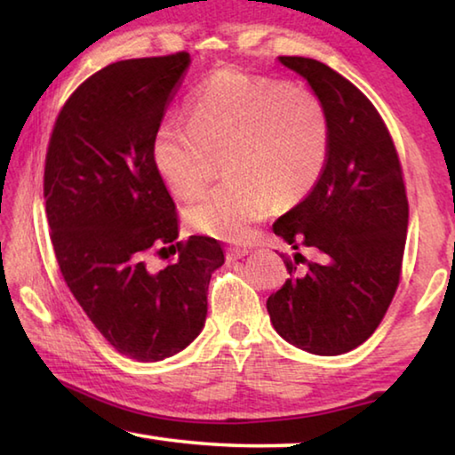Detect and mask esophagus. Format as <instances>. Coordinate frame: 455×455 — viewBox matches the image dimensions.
<instances>
[{
  "label": "esophagus",
  "instance_id": "esophagus-1",
  "mask_svg": "<svg viewBox=\"0 0 455 455\" xmlns=\"http://www.w3.org/2000/svg\"><path fill=\"white\" fill-rule=\"evenodd\" d=\"M249 252H251L249 249H228L227 257H228V260H238V259H244Z\"/></svg>",
  "mask_w": 455,
  "mask_h": 455
}]
</instances>
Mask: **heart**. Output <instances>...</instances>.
<instances>
[{
	"mask_svg": "<svg viewBox=\"0 0 455 455\" xmlns=\"http://www.w3.org/2000/svg\"><path fill=\"white\" fill-rule=\"evenodd\" d=\"M230 176L187 209V222L227 243H246L275 206L292 204L319 182L329 156L321 100L301 86L219 72L188 100V122L164 120L152 136V163L168 190L195 198L214 154Z\"/></svg>",
	"mask_w": 455,
	"mask_h": 455,
	"instance_id": "b5f03b06",
	"label": "heart"
}]
</instances>
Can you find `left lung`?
<instances>
[{
    "label": "left lung",
    "instance_id": "8db88e82",
    "mask_svg": "<svg viewBox=\"0 0 455 455\" xmlns=\"http://www.w3.org/2000/svg\"><path fill=\"white\" fill-rule=\"evenodd\" d=\"M309 84L329 120V156L319 182L275 220L292 249L321 252L284 259L291 279L267 311L276 333L315 355H341L365 343L395 295L407 233V196L394 140L375 106L341 74L311 58L281 56Z\"/></svg>",
    "mask_w": 455,
    "mask_h": 455
}]
</instances>
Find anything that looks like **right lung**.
I'll use <instances>...</instances> for the list:
<instances>
[{"label": "right lung", "instance_id": "1", "mask_svg": "<svg viewBox=\"0 0 455 455\" xmlns=\"http://www.w3.org/2000/svg\"><path fill=\"white\" fill-rule=\"evenodd\" d=\"M190 53L122 60L96 72L61 108L45 156L44 196L61 276L122 355L163 361L204 327L206 295L225 252L211 236L179 238L176 206L152 163ZM180 251L163 272L150 251Z\"/></svg>", "mask_w": 455, "mask_h": 455}]
</instances>
